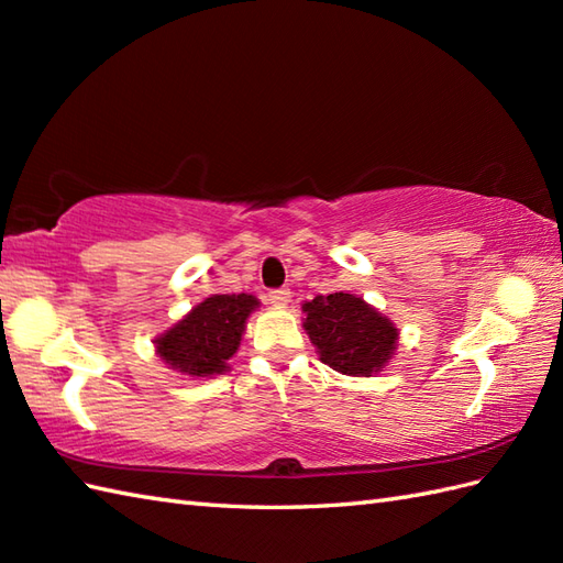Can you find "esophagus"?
Here are the masks:
<instances>
[{"label":"esophagus","mask_w":563,"mask_h":563,"mask_svg":"<svg viewBox=\"0 0 563 563\" xmlns=\"http://www.w3.org/2000/svg\"><path fill=\"white\" fill-rule=\"evenodd\" d=\"M268 300H271V305H275V307H285V305L290 302V290L275 288V290L268 292Z\"/></svg>","instance_id":"obj_1"}]
</instances>
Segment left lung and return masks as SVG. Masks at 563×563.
Returning <instances> with one entry per match:
<instances>
[{"instance_id": "obj_1", "label": "left lung", "mask_w": 563, "mask_h": 563, "mask_svg": "<svg viewBox=\"0 0 563 563\" xmlns=\"http://www.w3.org/2000/svg\"><path fill=\"white\" fill-rule=\"evenodd\" d=\"M302 309L307 314L305 331L324 365L343 375L369 377L391 357L397 329L361 297L349 292L319 295Z\"/></svg>"}]
</instances>
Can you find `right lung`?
Segmentation results:
<instances>
[{"mask_svg":"<svg viewBox=\"0 0 563 563\" xmlns=\"http://www.w3.org/2000/svg\"><path fill=\"white\" fill-rule=\"evenodd\" d=\"M258 307L251 295H212L157 339L162 361L190 377L222 375L242 341L246 317Z\"/></svg>","mask_w":563,"mask_h":563,"instance_id":"obj_1","label":"right lung"}]
</instances>
